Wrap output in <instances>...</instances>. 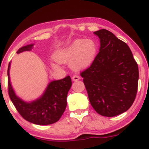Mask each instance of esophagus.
<instances>
[{"instance_id":"esophagus-1","label":"esophagus","mask_w":149,"mask_h":149,"mask_svg":"<svg viewBox=\"0 0 149 149\" xmlns=\"http://www.w3.org/2000/svg\"><path fill=\"white\" fill-rule=\"evenodd\" d=\"M80 79V77L79 76H78V75H75V76H73L72 77L73 81H77V80H78Z\"/></svg>"}]
</instances>
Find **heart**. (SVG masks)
<instances>
[{
  "mask_svg": "<svg viewBox=\"0 0 149 149\" xmlns=\"http://www.w3.org/2000/svg\"><path fill=\"white\" fill-rule=\"evenodd\" d=\"M97 53V42L92 39L79 38L65 49L58 51L54 58L61 63L71 62L76 71L86 69L93 62Z\"/></svg>",
  "mask_w": 149,
  "mask_h": 149,
  "instance_id": "b5f03b06",
  "label": "heart"
}]
</instances>
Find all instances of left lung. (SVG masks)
<instances>
[{
    "instance_id": "1",
    "label": "left lung",
    "mask_w": 149,
    "mask_h": 149,
    "mask_svg": "<svg viewBox=\"0 0 149 149\" xmlns=\"http://www.w3.org/2000/svg\"><path fill=\"white\" fill-rule=\"evenodd\" d=\"M94 33L100 39V52L80 76L95 111L113 117L127 111L136 98L138 65L129 46L111 32L101 29Z\"/></svg>"
}]
</instances>
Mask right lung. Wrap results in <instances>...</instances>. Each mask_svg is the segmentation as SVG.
<instances>
[{
	"mask_svg": "<svg viewBox=\"0 0 149 149\" xmlns=\"http://www.w3.org/2000/svg\"><path fill=\"white\" fill-rule=\"evenodd\" d=\"M33 45L24 46L18 49L17 54L30 51ZM10 66L8 65V94L10 100L23 118L33 124L46 125L57 122L66 107V97L71 87V77L54 80L47 85L43 95L33 102H26L15 95L10 80Z\"/></svg>",
	"mask_w": 149,
	"mask_h": 149,
	"instance_id": "1",
	"label": "right lung"
}]
</instances>
